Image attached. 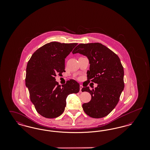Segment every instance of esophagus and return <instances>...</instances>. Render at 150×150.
I'll list each match as a JSON object with an SVG mask.
<instances>
[{
    "mask_svg": "<svg viewBox=\"0 0 150 150\" xmlns=\"http://www.w3.org/2000/svg\"><path fill=\"white\" fill-rule=\"evenodd\" d=\"M83 86L82 85H80V92H81V89L83 88Z\"/></svg>",
    "mask_w": 150,
    "mask_h": 150,
    "instance_id": "obj_1",
    "label": "esophagus"
}]
</instances>
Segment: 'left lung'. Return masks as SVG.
Returning <instances> with one entry per match:
<instances>
[{
  "instance_id": "left-lung-1",
  "label": "left lung",
  "mask_w": 150,
  "mask_h": 150,
  "mask_svg": "<svg viewBox=\"0 0 150 150\" xmlns=\"http://www.w3.org/2000/svg\"><path fill=\"white\" fill-rule=\"evenodd\" d=\"M80 53L88 58L90 67L87 81L98 84L91 90L84 86L82 92H88L92 98L82 107L86 114L101 118L109 114L117 105L124 90V69L117 54L99 43L80 44L72 53ZM88 84V83H87Z\"/></svg>"
}]
</instances>
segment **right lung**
Returning a JSON list of instances; mask_svg holds the SVG:
<instances>
[{"mask_svg": "<svg viewBox=\"0 0 150 150\" xmlns=\"http://www.w3.org/2000/svg\"><path fill=\"white\" fill-rule=\"evenodd\" d=\"M77 44L47 43L36 50L28 63L26 86L36 111L44 117L60 116L64 111L68 95L79 92L80 85L75 80L61 86L55 78L65 72V58Z\"/></svg>", "mask_w": 150, "mask_h": 150, "instance_id": "right-lung-1", "label": "right lung"}]
</instances>
